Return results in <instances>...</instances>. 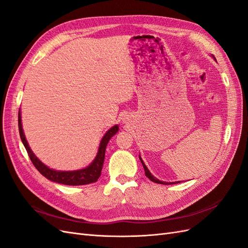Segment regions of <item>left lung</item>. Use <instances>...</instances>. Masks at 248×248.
<instances>
[{"mask_svg":"<svg viewBox=\"0 0 248 248\" xmlns=\"http://www.w3.org/2000/svg\"><path fill=\"white\" fill-rule=\"evenodd\" d=\"M140 161H141V164H142V167H144V169H145V174H146V176L151 180L152 182H155V183H158V184H164V185H168V184H176V183H178V182H172V183H168V182H162V181H159L158 179H156L155 177H153V175L151 174V172H150V170H148V168L146 167V164L144 163V161L141 160V158H140Z\"/></svg>","mask_w":248,"mask_h":248,"instance_id":"1","label":"left lung"}]
</instances>
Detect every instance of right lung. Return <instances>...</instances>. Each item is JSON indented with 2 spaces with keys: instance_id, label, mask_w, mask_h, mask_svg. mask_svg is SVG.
Wrapping results in <instances>:
<instances>
[{
  "instance_id": "add662e5",
  "label": "right lung",
  "mask_w": 248,
  "mask_h": 248,
  "mask_svg": "<svg viewBox=\"0 0 248 248\" xmlns=\"http://www.w3.org/2000/svg\"><path fill=\"white\" fill-rule=\"evenodd\" d=\"M119 129V127L115 125L111 128L104 134L103 139L101 140L100 146L98 153H97L96 158L94 161L90 164V166L86 169H82L79 170H73V171H61V170H55L47 168L44 164L37 158L32 152V150L30 149L28 141L26 140V137L24 134V130H22L21 127V120H20V111H18V130H19V136L21 139L22 144H24L27 152L29 154L30 159H31L34 167L39 170L41 175H43L46 178H47L50 181H54L60 184H65V185H86L90 183L96 182L98 178L101 175V170L104 162V155H106V149L108 140L112 136H115Z\"/></svg>"
}]
</instances>
